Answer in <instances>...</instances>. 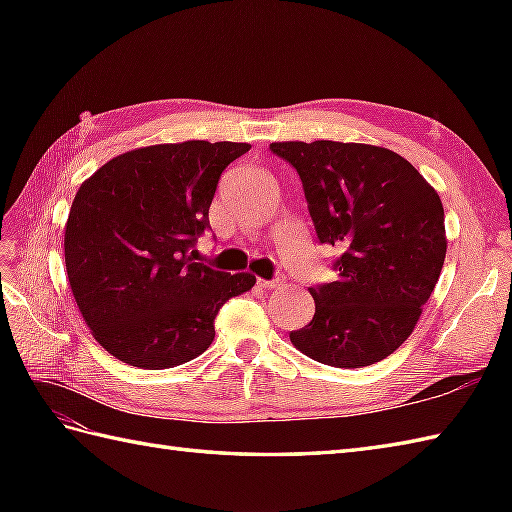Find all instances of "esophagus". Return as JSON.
<instances>
[{"mask_svg":"<svg viewBox=\"0 0 512 512\" xmlns=\"http://www.w3.org/2000/svg\"><path fill=\"white\" fill-rule=\"evenodd\" d=\"M257 286H259V288H266V290H277V288H284V286H286V279H284V277H277V279H257Z\"/></svg>","mask_w":512,"mask_h":512,"instance_id":"1","label":"esophagus"}]
</instances>
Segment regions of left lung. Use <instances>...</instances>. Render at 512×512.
Wrapping results in <instances>:
<instances>
[{
  "label": "left lung",
  "instance_id": "obj_1",
  "mask_svg": "<svg viewBox=\"0 0 512 512\" xmlns=\"http://www.w3.org/2000/svg\"><path fill=\"white\" fill-rule=\"evenodd\" d=\"M270 149L297 169L314 228L341 248L339 277L308 288L312 321L290 341L332 367H367L409 339L447 257L438 191L396 151L336 140Z\"/></svg>",
  "mask_w": 512,
  "mask_h": 512
}]
</instances>
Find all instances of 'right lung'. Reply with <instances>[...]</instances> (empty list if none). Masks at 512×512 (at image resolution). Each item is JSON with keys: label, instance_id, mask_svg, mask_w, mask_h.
<instances>
[{"label": "right lung", "instance_id": "obj_1", "mask_svg": "<svg viewBox=\"0 0 512 512\" xmlns=\"http://www.w3.org/2000/svg\"><path fill=\"white\" fill-rule=\"evenodd\" d=\"M248 143L138 147L105 162L74 195L65 222V270L92 336L118 361L167 369L213 343L224 303L255 275L224 273L189 255L222 171Z\"/></svg>", "mask_w": 512, "mask_h": 512}]
</instances>
